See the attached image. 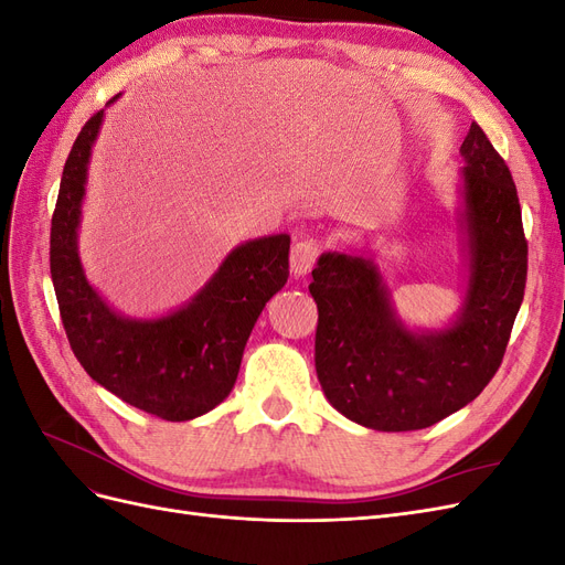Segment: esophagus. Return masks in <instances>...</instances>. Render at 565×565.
Returning a JSON list of instances; mask_svg holds the SVG:
<instances>
[{"mask_svg": "<svg viewBox=\"0 0 565 565\" xmlns=\"http://www.w3.org/2000/svg\"><path fill=\"white\" fill-rule=\"evenodd\" d=\"M320 252H322V245L313 241V237H303V241H299L292 247V252H289V268H292L295 276H306V273H311Z\"/></svg>", "mask_w": 565, "mask_h": 565, "instance_id": "1", "label": "esophagus"}]
</instances>
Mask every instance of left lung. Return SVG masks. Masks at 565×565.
<instances>
[{"label": "left lung", "mask_w": 565, "mask_h": 565, "mask_svg": "<svg viewBox=\"0 0 565 565\" xmlns=\"http://www.w3.org/2000/svg\"><path fill=\"white\" fill-rule=\"evenodd\" d=\"M459 152L469 282L450 328H405L365 256L328 252L313 268L320 386L341 415L374 431L426 429L471 403L502 365L521 309L527 243L516 183L476 122Z\"/></svg>", "instance_id": "left-lung-1"}]
</instances>
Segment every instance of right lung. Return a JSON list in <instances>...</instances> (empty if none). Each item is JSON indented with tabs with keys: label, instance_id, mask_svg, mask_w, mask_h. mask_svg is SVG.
<instances>
[{
	"label": "right lung",
	"instance_id": "add662e5",
	"mask_svg": "<svg viewBox=\"0 0 565 565\" xmlns=\"http://www.w3.org/2000/svg\"><path fill=\"white\" fill-rule=\"evenodd\" d=\"M100 122L104 110L75 139L51 216L49 264L63 328L79 365L117 398L167 422L195 419L226 401L256 318L287 282L289 235L235 247L174 313L152 320L119 316L89 285L77 254L84 183Z\"/></svg>",
	"mask_w": 565,
	"mask_h": 565
}]
</instances>
